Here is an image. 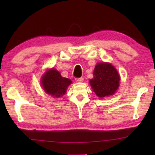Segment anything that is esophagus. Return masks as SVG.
<instances>
[{"mask_svg": "<svg viewBox=\"0 0 155 155\" xmlns=\"http://www.w3.org/2000/svg\"><path fill=\"white\" fill-rule=\"evenodd\" d=\"M75 81H76V82H78V83L83 82V78L82 77H81V78H75Z\"/></svg>", "mask_w": 155, "mask_h": 155, "instance_id": "obj_1", "label": "esophagus"}]
</instances>
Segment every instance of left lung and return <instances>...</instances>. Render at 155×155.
<instances>
[{
  "label": "left lung",
  "mask_w": 155,
  "mask_h": 155,
  "mask_svg": "<svg viewBox=\"0 0 155 155\" xmlns=\"http://www.w3.org/2000/svg\"><path fill=\"white\" fill-rule=\"evenodd\" d=\"M94 78L90 80L93 91L99 98L114 95L120 85V74L109 63H98L94 70Z\"/></svg>",
  "instance_id": "8db88e82"
}]
</instances>
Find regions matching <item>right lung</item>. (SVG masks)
<instances>
[{"label":"right lung","instance_id":"obj_1","mask_svg":"<svg viewBox=\"0 0 155 155\" xmlns=\"http://www.w3.org/2000/svg\"><path fill=\"white\" fill-rule=\"evenodd\" d=\"M41 83L46 94L54 98H59L66 92L67 88L72 81L69 78L61 77L59 71L52 68L43 74Z\"/></svg>","mask_w":155,"mask_h":155}]
</instances>
